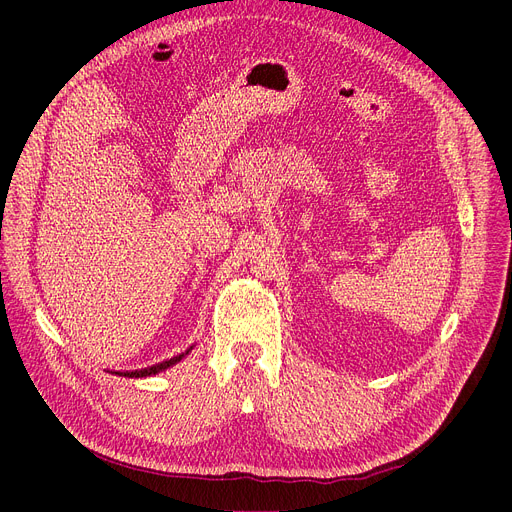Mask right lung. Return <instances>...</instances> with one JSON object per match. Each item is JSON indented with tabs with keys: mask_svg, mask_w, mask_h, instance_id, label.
<instances>
[{
	"mask_svg": "<svg viewBox=\"0 0 512 512\" xmlns=\"http://www.w3.org/2000/svg\"><path fill=\"white\" fill-rule=\"evenodd\" d=\"M184 354H178V356H174V358H168V360H164V362H158V364H152V367H148V369H137V371H127L125 373V377H150V375H156V373H160V371H164V369H168V367H172V364H176L180 358H182Z\"/></svg>",
	"mask_w": 512,
	"mask_h": 512,
	"instance_id": "add662e5",
	"label": "right lung"
}]
</instances>
